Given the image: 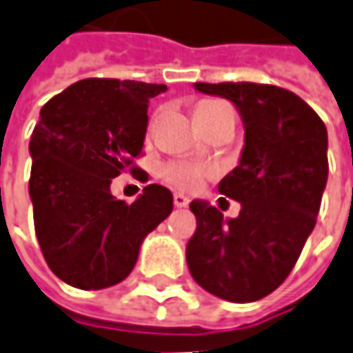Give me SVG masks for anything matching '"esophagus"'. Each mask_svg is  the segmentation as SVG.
Returning a JSON list of instances; mask_svg holds the SVG:
<instances>
[{"label":"esophagus","mask_w":353,"mask_h":353,"mask_svg":"<svg viewBox=\"0 0 353 353\" xmlns=\"http://www.w3.org/2000/svg\"><path fill=\"white\" fill-rule=\"evenodd\" d=\"M174 205H176V207H188L189 199L183 193H174Z\"/></svg>","instance_id":"34e87169"}]
</instances>
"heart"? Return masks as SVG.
<instances>
[{"label": "heart", "mask_w": 353, "mask_h": 353, "mask_svg": "<svg viewBox=\"0 0 353 353\" xmlns=\"http://www.w3.org/2000/svg\"><path fill=\"white\" fill-rule=\"evenodd\" d=\"M232 111L230 105L219 99H205L197 105L195 117L197 119H213V117ZM209 168L195 164V162H170L162 168V177L170 185L181 189V191H195L205 181V177L209 176Z\"/></svg>", "instance_id": "b5f03b06"}]
</instances>
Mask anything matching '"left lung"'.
<instances>
[{
    "label": "left lung",
    "mask_w": 353,
    "mask_h": 353,
    "mask_svg": "<svg viewBox=\"0 0 353 353\" xmlns=\"http://www.w3.org/2000/svg\"><path fill=\"white\" fill-rule=\"evenodd\" d=\"M195 88L236 105L244 150L219 183V193L240 201L236 219L225 221L203 201L189 205L197 219L185 250L189 272L216 297L252 303L285 281L316 225L328 179V134L312 107L283 88L252 81H199Z\"/></svg>",
    "instance_id": "left-lung-1"
}]
</instances>
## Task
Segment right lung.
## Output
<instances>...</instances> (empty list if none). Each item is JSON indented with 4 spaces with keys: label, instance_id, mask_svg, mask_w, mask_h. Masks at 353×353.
Wrapping results in <instances>:
<instances>
[{
    "label": "right lung",
    "instance_id": "obj_1",
    "mask_svg": "<svg viewBox=\"0 0 353 353\" xmlns=\"http://www.w3.org/2000/svg\"><path fill=\"white\" fill-rule=\"evenodd\" d=\"M164 83L88 78L41 109L32 130L29 193L34 232L48 268L78 289H105L127 277L148 232L174 209L170 189L150 183L134 203L111 195L121 172L146 181L142 156L150 99Z\"/></svg>",
    "mask_w": 353,
    "mask_h": 353
}]
</instances>
